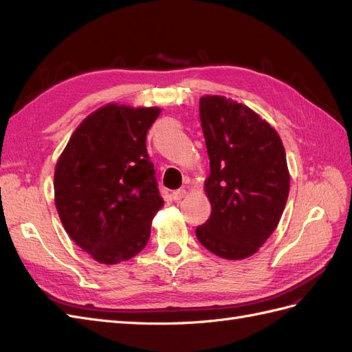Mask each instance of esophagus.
<instances>
[{"label":"esophagus","mask_w":352,"mask_h":352,"mask_svg":"<svg viewBox=\"0 0 352 352\" xmlns=\"http://www.w3.org/2000/svg\"><path fill=\"white\" fill-rule=\"evenodd\" d=\"M186 195H187V192H186V188H178V190H174L173 192V199L175 200V202H178V200H182L183 197H186Z\"/></svg>","instance_id":"obj_1"}]
</instances>
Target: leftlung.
Here are the masks:
<instances>
[{"label":"left lung","instance_id":"obj_1","mask_svg":"<svg viewBox=\"0 0 352 352\" xmlns=\"http://www.w3.org/2000/svg\"><path fill=\"white\" fill-rule=\"evenodd\" d=\"M199 116L212 212L196 237L221 258L243 259L265 243L283 214L290 183L285 147L274 128L230 98L202 97Z\"/></svg>","mask_w":352,"mask_h":352}]
</instances>
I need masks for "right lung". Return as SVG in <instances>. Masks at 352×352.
Wrapping results in <instances>:
<instances>
[{
  "label": "right lung",
  "instance_id": "obj_1",
  "mask_svg": "<svg viewBox=\"0 0 352 352\" xmlns=\"http://www.w3.org/2000/svg\"><path fill=\"white\" fill-rule=\"evenodd\" d=\"M157 107L107 104L70 137L54 174L56 208L70 239L102 264L142 252L162 208L146 134Z\"/></svg>",
  "mask_w": 352,
  "mask_h": 352
}]
</instances>
